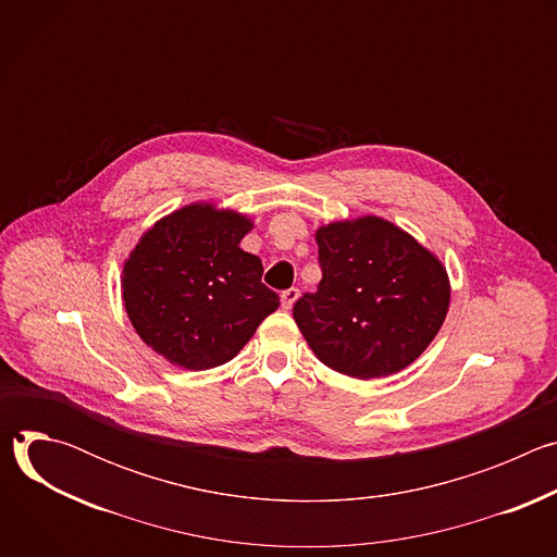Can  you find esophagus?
<instances>
[{"instance_id": "1", "label": "esophagus", "mask_w": 557, "mask_h": 557, "mask_svg": "<svg viewBox=\"0 0 557 557\" xmlns=\"http://www.w3.org/2000/svg\"><path fill=\"white\" fill-rule=\"evenodd\" d=\"M299 297V290L297 288H286L284 293H282V308H293V304H295V299Z\"/></svg>"}]
</instances>
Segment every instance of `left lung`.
<instances>
[{"label":"left lung","instance_id":"left-lung-1","mask_svg":"<svg viewBox=\"0 0 557 557\" xmlns=\"http://www.w3.org/2000/svg\"><path fill=\"white\" fill-rule=\"evenodd\" d=\"M317 247L322 282L293 306L317 359L342 374L374 379L421 357L449 306L443 264L374 215L322 226Z\"/></svg>","mask_w":557,"mask_h":557}]
</instances>
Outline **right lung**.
<instances>
[{
  "instance_id": "obj_1",
  "label": "right lung",
  "mask_w": 557,
  "mask_h": 557,
  "mask_svg": "<svg viewBox=\"0 0 557 557\" xmlns=\"http://www.w3.org/2000/svg\"><path fill=\"white\" fill-rule=\"evenodd\" d=\"M251 222L189 205L156 222L123 269V301L140 339L187 370L231 361L280 297L258 256L240 249Z\"/></svg>"
}]
</instances>
